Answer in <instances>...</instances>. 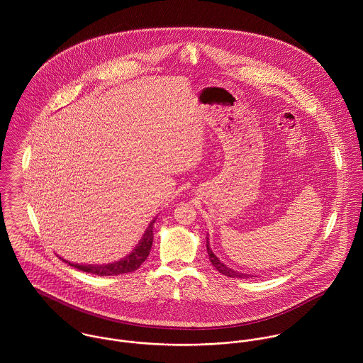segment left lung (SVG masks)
I'll list each match as a JSON object with an SVG mask.
<instances>
[{
  "mask_svg": "<svg viewBox=\"0 0 363 363\" xmlns=\"http://www.w3.org/2000/svg\"><path fill=\"white\" fill-rule=\"evenodd\" d=\"M207 252L208 256H209V261H211V264L216 268V271L218 272H220V274H223V275H226V277H230V278H249V275H246V274H242V272H238V271H235V269H232V268H229V267H226L223 262H220L219 259H216V256L212 253V250L209 249V243H208L207 239Z\"/></svg>",
  "mask_w": 363,
  "mask_h": 363,
  "instance_id": "left-lung-1",
  "label": "left lung"
}]
</instances>
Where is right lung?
<instances>
[{
    "label": "right lung",
    "mask_w": 363,
    "mask_h": 363,
    "mask_svg": "<svg viewBox=\"0 0 363 363\" xmlns=\"http://www.w3.org/2000/svg\"><path fill=\"white\" fill-rule=\"evenodd\" d=\"M154 223H155V219L150 223L144 238L141 239V242L138 243L135 250L125 259L111 262V264H106V265H79V264H71L68 261H65V262H68L71 267H75L77 269H81V271L89 272V274H95V275H101V277L133 272L141 267V264L147 259L150 252H151L152 242H154V233H152Z\"/></svg>",
    "instance_id": "1"
}]
</instances>
